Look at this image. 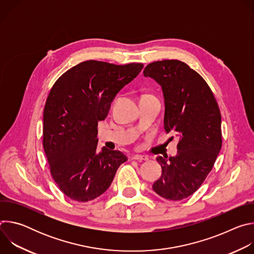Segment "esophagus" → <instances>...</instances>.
Instances as JSON below:
<instances>
[{"label":"esophagus","mask_w":254,"mask_h":254,"mask_svg":"<svg viewBox=\"0 0 254 254\" xmlns=\"http://www.w3.org/2000/svg\"><path fill=\"white\" fill-rule=\"evenodd\" d=\"M149 158L148 156H143V155H132L131 160H137V161H147Z\"/></svg>","instance_id":"1"}]
</instances>
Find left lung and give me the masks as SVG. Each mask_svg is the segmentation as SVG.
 <instances>
[{
    "label": "left lung",
    "mask_w": 254,
    "mask_h": 254,
    "mask_svg": "<svg viewBox=\"0 0 254 254\" xmlns=\"http://www.w3.org/2000/svg\"><path fill=\"white\" fill-rule=\"evenodd\" d=\"M143 75L162 86L165 130L180 136L176 157L157 158L162 176L153 189L165 199L183 200L200 188L221 150L219 106L203 77L182 61L150 63Z\"/></svg>",
    "instance_id": "8db88e82"
}]
</instances>
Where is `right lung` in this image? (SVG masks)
<instances>
[{
    "mask_svg": "<svg viewBox=\"0 0 254 254\" xmlns=\"http://www.w3.org/2000/svg\"><path fill=\"white\" fill-rule=\"evenodd\" d=\"M142 67L88 60L67 70L52 86L44 107L43 148L55 183L71 200L87 202L103 194L127 160L105 147L96 153L97 124Z\"/></svg>",
    "mask_w": 254,
    "mask_h": 254,
    "instance_id": "obj_1",
    "label": "right lung"
}]
</instances>
